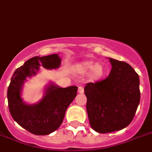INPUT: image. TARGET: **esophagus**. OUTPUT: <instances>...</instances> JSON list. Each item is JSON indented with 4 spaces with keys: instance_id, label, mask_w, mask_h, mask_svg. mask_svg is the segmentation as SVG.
<instances>
[{
    "instance_id": "esophagus-1",
    "label": "esophagus",
    "mask_w": 152,
    "mask_h": 152,
    "mask_svg": "<svg viewBox=\"0 0 152 152\" xmlns=\"http://www.w3.org/2000/svg\"><path fill=\"white\" fill-rule=\"evenodd\" d=\"M78 92H80V93H81V94H83L84 92V88L82 86H79V89H78Z\"/></svg>"
}]
</instances>
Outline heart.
<instances>
[{"label":"heart","mask_w":152,"mask_h":152,"mask_svg":"<svg viewBox=\"0 0 152 152\" xmlns=\"http://www.w3.org/2000/svg\"><path fill=\"white\" fill-rule=\"evenodd\" d=\"M78 69L82 73H87L91 70L90 76L92 80H98L105 74V68L101 64H96L92 61H86L78 66Z\"/></svg>","instance_id":"b5f03b06"}]
</instances>
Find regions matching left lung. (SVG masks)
Returning <instances> with one entry per match:
<instances>
[{
	"label": "left lung",
	"instance_id": "1",
	"mask_svg": "<svg viewBox=\"0 0 152 152\" xmlns=\"http://www.w3.org/2000/svg\"><path fill=\"white\" fill-rule=\"evenodd\" d=\"M112 69L102 81L84 87L89 123L99 133H109L127 127L140 102L139 76L127 63L109 58Z\"/></svg>",
	"mask_w": 152,
	"mask_h": 152
}]
</instances>
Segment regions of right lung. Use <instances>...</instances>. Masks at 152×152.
Returning a JSON list of instances; mask_svg holds the SVG:
<instances>
[{
    "mask_svg": "<svg viewBox=\"0 0 152 152\" xmlns=\"http://www.w3.org/2000/svg\"><path fill=\"white\" fill-rule=\"evenodd\" d=\"M61 65L58 54L34 56L14 72L7 89L9 110L12 118L21 127L37 135H46L61 125L66 111L77 94V86L62 88L53 83L46 86L43 96L37 103L27 104L21 97L27 78L37 75L42 66L56 69Z\"/></svg>",
    "mask_w": 152,
    "mask_h": 152,
    "instance_id": "1",
    "label": "right lung"
}]
</instances>
